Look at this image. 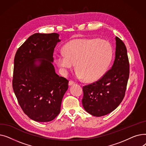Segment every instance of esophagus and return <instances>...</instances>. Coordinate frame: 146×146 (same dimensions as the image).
<instances>
[{
    "mask_svg": "<svg viewBox=\"0 0 146 146\" xmlns=\"http://www.w3.org/2000/svg\"><path fill=\"white\" fill-rule=\"evenodd\" d=\"M75 83H76L75 82H74L73 80H70V81H69V82H68V85L69 86H72L73 85H74Z\"/></svg>",
    "mask_w": 146,
    "mask_h": 146,
    "instance_id": "34e87169",
    "label": "esophagus"
}]
</instances>
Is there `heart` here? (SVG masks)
Here are the masks:
<instances>
[{
    "mask_svg": "<svg viewBox=\"0 0 146 146\" xmlns=\"http://www.w3.org/2000/svg\"><path fill=\"white\" fill-rule=\"evenodd\" d=\"M112 56V47L108 41L98 38L78 39L67 43L64 52L57 54L56 61L63 73L67 74L76 63L80 78L94 82L105 73Z\"/></svg>",
    "mask_w": 146,
    "mask_h": 146,
    "instance_id": "1",
    "label": "heart"
}]
</instances>
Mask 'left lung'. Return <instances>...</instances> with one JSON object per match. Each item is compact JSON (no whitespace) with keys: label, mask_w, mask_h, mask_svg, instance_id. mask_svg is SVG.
<instances>
[{"label":"left lung","mask_w":146,"mask_h":146,"mask_svg":"<svg viewBox=\"0 0 146 146\" xmlns=\"http://www.w3.org/2000/svg\"><path fill=\"white\" fill-rule=\"evenodd\" d=\"M115 41V58L112 68L99 80L83 87V106L93 116L111 113L125 96L129 74V61L124 43L117 36Z\"/></svg>","instance_id":"1"}]
</instances>
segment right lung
Wrapping results in <instances>:
<instances>
[{"instance_id":"1","label":"right lung","mask_w":146,"mask_h":146,"mask_svg":"<svg viewBox=\"0 0 146 146\" xmlns=\"http://www.w3.org/2000/svg\"><path fill=\"white\" fill-rule=\"evenodd\" d=\"M59 40L57 33H36L18 49L14 58L12 86L22 110L31 119L49 122L60 112L68 81L52 64Z\"/></svg>"}]
</instances>
